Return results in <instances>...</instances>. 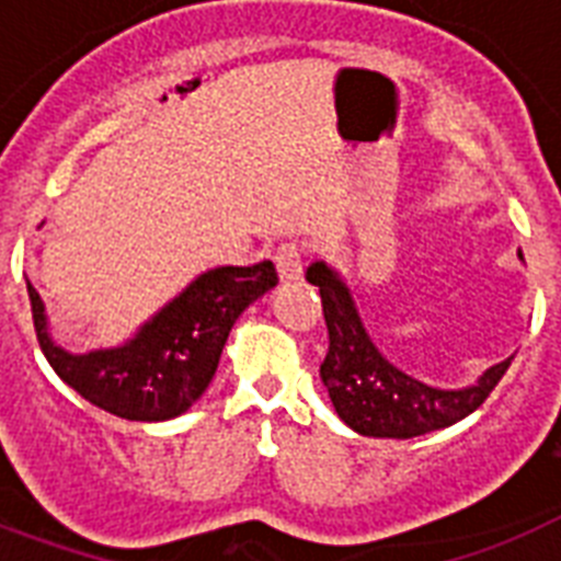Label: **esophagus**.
Returning a JSON list of instances; mask_svg holds the SVG:
<instances>
[{
  "mask_svg": "<svg viewBox=\"0 0 561 561\" xmlns=\"http://www.w3.org/2000/svg\"><path fill=\"white\" fill-rule=\"evenodd\" d=\"M273 265L279 271L282 282H296L302 276V248L296 242H285L273 253Z\"/></svg>",
  "mask_w": 561,
  "mask_h": 561,
  "instance_id": "esophagus-1",
  "label": "esophagus"
}]
</instances>
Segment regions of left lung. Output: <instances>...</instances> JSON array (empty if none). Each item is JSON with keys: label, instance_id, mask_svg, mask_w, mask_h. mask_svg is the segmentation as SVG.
<instances>
[{"label": "left lung", "instance_id": "8db88e82", "mask_svg": "<svg viewBox=\"0 0 561 561\" xmlns=\"http://www.w3.org/2000/svg\"><path fill=\"white\" fill-rule=\"evenodd\" d=\"M308 282L319 288L328 324V353L319 365V376L339 419L362 436L413 439L454 425L491 397L513 359L511 356L484 370L482 379L468 388L427 385L379 353L336 271L324 262H313L308 267Z\"/></svg>", "mask_w": 561, "mask_h": 561}]
</instances>
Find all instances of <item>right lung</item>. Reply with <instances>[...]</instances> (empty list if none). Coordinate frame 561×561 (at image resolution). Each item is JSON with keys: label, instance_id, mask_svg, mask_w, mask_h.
Returning <instances> with one entry per match:
<instances>
[{"label": "right lung", "instance_id": "add662e5", "mask_svg": "<svg viewBox=\"0 0 561 561\" xmlns=\"http://www.w3.org/2000/svg\"><path fill=\"white\" fill-rule=\"evenodd\" d=\"M276 282L273 262L214 267L164 305L128 345L84 356L54 345L45 305L31 282L27 296L42 353L62 382L113 416L164 422L205 393L239 313Z\"/></svg>", "mask_w": 561, "mask_h": 561}]
</instances>
